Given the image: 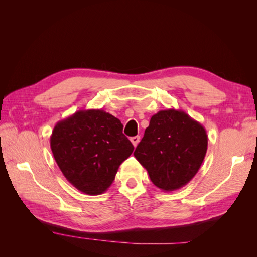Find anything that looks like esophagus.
I'll use <instances>...</instances> for the list:
<instances>
[{
	"label": "esophagus",
	"mask_w": 257,
	"mask_h": 257,
	"mask_svg": "<svg viewBox=\"0 0 257 257\" xmlns=\"http://www.w3.org/2000/svg\"><path fill=\"white\" fill-rule=\"evenodd\" d=\"M139 141H141V137H139V136H134V137L131 138V142H132V144H133L134 147H136L138 145Z\"/></svg>",
	"instance_id": "obj_1"
}]
</instances>
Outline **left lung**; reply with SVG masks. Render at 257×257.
<instances>
[{
    "label": "left lung",
    "mask_w": 257,
    "mask_h": 257,
    "mask_svg": "<svg viewBox=\"0 0 257 257\" xmlns=\"http://www.w3.org/2000/svg\"><path fill=\"white\" fill-rule=\"evenodd\" d=\"M208 136L201 124L182 110H160L151 116L134 157L151 181L164 192L188 184L201 166Z\"/></svg>",
    "instance_id": "left-lung-1"
}]
</instances>
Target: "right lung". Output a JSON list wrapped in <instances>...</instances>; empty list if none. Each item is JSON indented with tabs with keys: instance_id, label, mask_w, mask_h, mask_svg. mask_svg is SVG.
<instances>
[{
	"instance_id": "right-lung-1",
	"label": "right lung",
	"mask_w": 257,
	"mask_h": 257,
	"mask_svg": "<svg viewBox=\"0 0 257 257\" xmlns=\"http://www.w3.org/2000/svg\"><path fill=\"white\" fill-rule=\"evenodd\" d=\"M119 119L102 109L79 110L59 121L50 147L67 181L88 195L109 188L122 162L134 150Z\"/></svg>"
}]
</instances>
